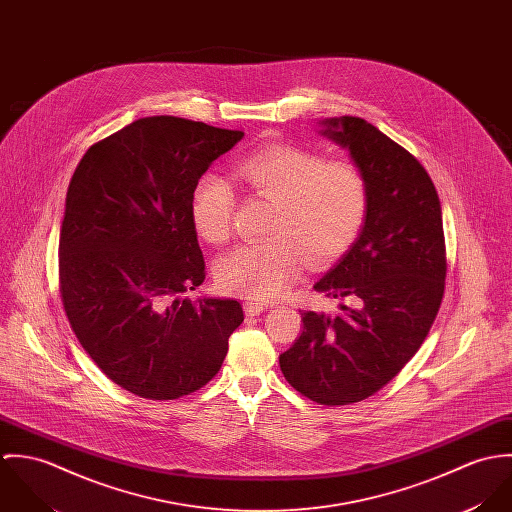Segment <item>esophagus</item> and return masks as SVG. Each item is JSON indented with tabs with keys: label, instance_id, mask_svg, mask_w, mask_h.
<instances>
[{
	"label": "esophagus",
	"instance_id": "34e87169",
	"mask_svg": "<svg viewBox=\"0 0 512 512\" xmlns=\"http://www.w3.org/2000/svg\"><path fill=\"white\" fill-rule=\"evenodd\" d=\"M268 309V303H262V301H252V299H246L244 301V311L248 315H260L262 311Z\"/></svg>",
	"mask_w": 512,
	"mask_h": 512
}]
</instances>
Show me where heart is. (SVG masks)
I'll list each match as a JSON object with an SVG mask.
<instances>
[{
    "instance_id": "heart-1",
    "label": "heart",
    "mask_w": 512,
    "mask_h": 512,
    "mask_svg": "<svg viewBox=\"0 0 512 512\" xmlns=\"http://www.w3.org/2000/svg\"><path fill=\"white\" fill-rule=\"evenodd\" d=\"M236 177L276 203L266 242L244 244L220 258L217 282L246 299H274L292 288L305 256L325 262L357 236L366 215V181L349 161H327L307 147L276 144L246 155ZM234 191L222 175H203L193 191L191 219L211 244L228 240Z\"/></svg>"
}]
</instances>
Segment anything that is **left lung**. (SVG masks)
Segmentation results:
<instances>
[{
	"label": "left lung",
	"instance_id": "left-lung-1",
	"mask_svg": "<svg viewBox=\"0 0 512 512\" xmlns=\"http://www.w3.org/2000/svg\"><path fill=\"white\" fill-rule=\"evenodd\" d=\"M366 181V215L351 248L313 290L337 313L305 311L303 333L280 355L297 392L325 406L365 400L424 343L443 297L445 242L438 191L404 147L363 118L319 120Z\"/></svg>",
	"mask_w": 512,
	"mask_h": 512
}]
</instances>
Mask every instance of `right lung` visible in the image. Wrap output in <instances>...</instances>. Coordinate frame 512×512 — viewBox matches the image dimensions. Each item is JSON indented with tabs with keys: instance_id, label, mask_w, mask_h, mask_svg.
<instances>
[{
	"instance_id": "1",
	"label": "right lung",
	"mask_w": 512,
	"mask_h": 512,
	"mask_svg": "<svg viewBox=\"0 0 512 512\" xmlns=\"http://www.w3.org/2000/svg\"><path fill=\"white\" fill-rule=\"evenodd\" d=\"M242 138L140 118L90 147L74 171L59 236L65 311L90 359L136 396L173 400L205 386L244 321L236 299L187 295L205 282L193 191Z\"/></svg>"
}]
</instances>
